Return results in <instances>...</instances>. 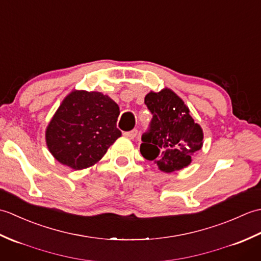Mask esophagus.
Masks as SVG:
<instances>
[{
	"label": "esophagus",
	"mask_w": 261,
	"mask_h": 261,
	"mask_svg": "<svg viewBox=\"0 0 261 261\" xmlns=\"http://www.w3.org/2000/svg\"><path fill=\"white\" fill-rule=\"evenodd\" d=\"M137 135H138V130H136V129L131 130L129 132H124V134H123V136L126 137V138H129V139H135Z\"/></svg>",
	"instance_id": "1"
}]
</instances>
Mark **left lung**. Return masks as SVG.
<instances>
[{
  "instance_id": "1",
  "label": "left lung",
  "mask_w": 261,
  "mask_h": 261,
  "mask_svg": "<svg viewBox=\"0 0 261 261\" xmlns=\"http://www.w3.org/2000/svg\"><path fill=\"white\" fill-rule=\"evenodd\" d=\"M145 103L152 113L150 130L142 136L140 152L157 164L159 170L173 173L191 165L203 147V130L187 105L168 87L149 92Z\"/></svg>"
}]
</instances>
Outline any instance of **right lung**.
Returning a JSON list of instances; mask_svg holds the SVG:
<instances>
[{"label": "right lung", "instance_id": "add662e5", "mask_svg": "<svg viewBox=\"0 0 261 261\" xmlns=\"http://www.w3.org/2000/svg\"><path fill=\"white\" fill-rule=\"evenodd\" d=\"M119 114V105L101 92L71 91L47 125L48 150L71 169L92 167L121 137Z\"/></svg>", "mask_w": 261, "mask_h": 261}]
</instances>
